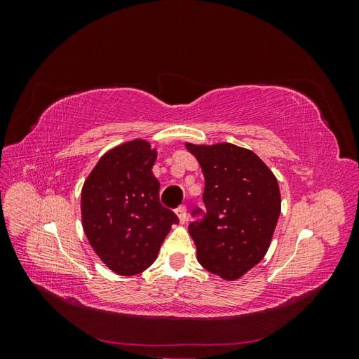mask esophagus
<instances>
[{"mask_svg":"<svg viewBox=\"0 0 359 359\" xmlns=\"http://www.w3.org/2000/svg\"><path fill=\"white\" fill-rule=\"evenodd\" d=\"M175 212L178 215L180 223H186V220H187V208H186V205H180L178 208L175 210Z\"/></svg>","mask_w":359,"mask_h":359,"instance_id":"obj_1","label":"esophagus"}]
</instances>
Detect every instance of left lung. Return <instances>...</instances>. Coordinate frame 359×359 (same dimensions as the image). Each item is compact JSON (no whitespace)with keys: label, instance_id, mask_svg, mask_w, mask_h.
Wrapping results in <instances>:
<instances>
[{"label":"left lung","instance_id":"obj_1","mask_svg":"<svg viewBox=\"0 0 359 359\" xmlns=\"http://www.w3.org/2000/svg\"><path fill=\"white\" fill-rule=\"evenodd\" d=\"M203 172L202 208L189 232L199 264L224 280L243 277L264 259L280 215L274 173L253 151L232 144L191 145Z\"/></svg>","mask_w":359,"mask_h":359}]
</instances>
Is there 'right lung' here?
I'll list each match as a JSON object with an SVG mask.
<instances>
[{"label": "right lung", "instance_id": "1", "mask_svg": "<svg viewBox=\"0 0 359 359\" xmlns=\"http://www.w3.org/2000/svg\"><path fill=\"white\" fill-rule=\"evenodd\" d=\"M157 153L137 139L106 153L82 189L86 238L114 273L135 276L154 262L177 214L160 203Z\"/></svg>", "mask_w": 359, "mask_h": 359}]
</instances>
